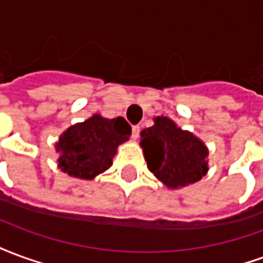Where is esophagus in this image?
Instances as JSON below:
<instances>
[{"label":"esophagus","instance_id":"esophagus-1","mask_svg":"<svg viewBox=\"0 0 263 263\" xmlns=\"http://www.w3.org/2000/svg\"><path fill=\"white\" fill-rule=\"evenodd\" d=\"M139 132H141V126L134 125L132 126V139H137L139 137Z\"/></svg>","mask_w":263,"mask_h":263}]
</instances>
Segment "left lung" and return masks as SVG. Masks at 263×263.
Wrapping results in <instances>:
<instances>
[{
    "instance_id": "obj_1",
    "label": "left lung",
    "mask_w": 263,
    "mask_h": 263,
    "mask_svg": "<svg viewBox=\"0 0 263 263\" xmlns=\"http://www.w3.org/2000/svg\"><path fill=\"white\" fill-rule=\"evenodd\" d=\"M155 124L141 132L148 169L169 189L198 182L209 172V149L192 132L183 131L167 117H156Z\"/></svg>"
}]
</instances>
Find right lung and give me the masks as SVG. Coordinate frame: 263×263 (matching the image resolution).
Segmentation results:
<instances>
[{
	"instance_id": "1",
	"label": "right lung",
	"mask_w": 263,
	"mask_h": 263,
	"mask_svg": "<svg viewBox=\"0 0 263 263\" xmlns=\"http://www.w3.org/2000/svg\"><path fill=\"white\" fill-rule=\"evenodd\" d=\"M131 135V125L122 117L112 120L94 114L67 128L56 142L58 166L69 176L91 180L112 165L117 148Z\"/></svg>"
}]
</instances>
